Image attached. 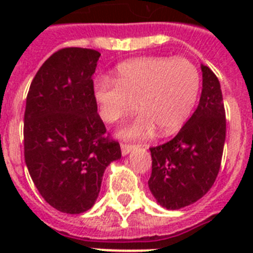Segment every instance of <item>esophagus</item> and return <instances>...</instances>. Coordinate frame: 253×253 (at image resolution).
I'll list each match as a JSON object with an SVG mask.
<instances>
[{"instance_id": "obj_1", "label": "esophagus", "mask_w": 253, "mask_h": 253, "mask_svg": "<svg viewBox=\"0 0 253 253\" xmlns=\"http://www.w3.org/2000/svg\"><path fill=\"white\" fill-rule=\"evenodd\" d=\"M120 148H122V153L124 154H128L129 152L131 151V149L134 148V146L133 144H126V143H122V144H120Z\"/></svg>"}]
</instances>
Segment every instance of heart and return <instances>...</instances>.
I'll list each match as a JSON object with an SVG mask.
<instances>
[{
	"instance_id": "heart-1",
	"label": "heart",
	"mask_w": 253,
	"mask_h": 253,
	"mask_svg": "<svg viewBox=\"0 0 253 253\" xmlns=\"http://www.w3.org/2000/svg\"><path fill=\"white\" fill-rule=\"evenodd\" d=\"M200 91V73L187 59L148 57L125 62L116 82L100 78L95 97L106 123H116L137 110V119L123 130L126 138H142L154 126L161 134L175 133L187 120Z\"/></svg>"
}]
</instances>
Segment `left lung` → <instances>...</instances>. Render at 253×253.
<instances>
[{"label": "left lung", "instance_id": "1", "mask_svg": "<svg viewBox=\"0 0 253 253\" xmlns=\"http://www.w3.org/2000/svg\"><path fill=\"white\" fill-rule=\"evenodd\" d=\"M203 91L196 110L169 142L151 147L149 189L157 202L176 210L198 202L211 189L222 163L225 110L219 80L202 66Z\"/></svg>", "mask_w": 253, "mask_h": 253}]
</instances>
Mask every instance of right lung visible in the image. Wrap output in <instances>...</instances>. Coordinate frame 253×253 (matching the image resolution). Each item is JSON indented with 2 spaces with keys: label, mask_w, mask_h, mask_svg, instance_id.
I'll return each mask as SVG.
<instances>
[{
  "label": "right lung",
  "mask_w": 253,
  "mask_h": 253,
  "mask_svg": "<svg viewBox=\"0 0 253 253\" xmlns=\"http://www.w3.org/2000/svg\"><path fill=\"white\" fill-rule=\"evenodd\" d=\"M100 53L63 48L40 67L26 96L24 156L49 205L80 214L95 204L104 171L122 157L97 114L92 75Z\"/></svg>",
  "instance_id": "1"
}]
</instances>
